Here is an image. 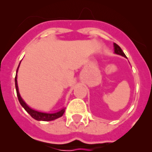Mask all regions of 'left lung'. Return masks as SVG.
<instances>
[{
	"instance_id": "8db88e82",
	"label": "left lung",
	"mask_w": 152,
	"mask_h": 152,
	"mask_svg": "<svg viewBox=\"0 0 152 152\" xmlns=\"http://www.w3.org/2000/svg\"><path fill=\"white\" fill-rule=\"evenodd\" d=\"M114 53H116V54H119V55H121V56L123 57H125L126 58V56H125V54L124 53V52H123V50H121V48L118 45H116L115 43H114Z\"/></svg>"
}]
</instances>
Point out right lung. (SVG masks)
Masks as SVG:
<instances>
[{"mask_svg":"<svg viewBox=\"0 0 152 152\" xmlns=\"http://www.w3.org/2000/svg\"><path fill=\"white\" fill-rule=\"evenodd\" d=\"M19 64H20V63H19ZM18 66H19V65H18ZM18 69H17V72H18ZM15 88H16V92H17V96H18V101L20 102L21 106L25 109V111L31 115V117L33 118V119H35V120H37V121H53V120H55V119H58V118L61 117L63 115V113H64V112H65V108H63L61 109L60 111H58V112H55V113H45V112H37V111L33 110V109H31V107H29L27 105V103L23 100V99L21 98V96H20V94L18 92V82H17V73H16V76H15Z\"/></svg>","mask_w":152,"mask_h":152,"instance_id":"add662e5","label":"right lung"}]
</instances>
